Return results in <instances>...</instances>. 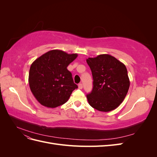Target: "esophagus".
Listing matches in <instances>:
<instances>
[{"mask_svg": "<svg viewBox=\"0 0 157 157\" xmlns=\"http://www.w3.org/2000/svg\"><path fill=\"white\" fill-rule=\"evenodd\" d=\"M78 88H79V89H82V87H83V86H82V84H81V83L78 84Z\"/></svg>", "mask_w": 157, "mask_h": 157, "instance_id": "1", "label": "esophagus"}]
</instances>
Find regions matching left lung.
<instances>
[{
  "label": "left lung",
  "mask_w": 157,
  "mask_h": 157,
  "mask_svg": "<svg viewBox=\"0 0 157 157\" xmlns=\"http://www.w3.org/2000/svg\"><path fill=\"white\" fill-rule=\"evenodd\" d=\"M92 71L93 88L86 98L90 105L99 111L114 110L124 100L130 87V80L124 63L109 54L88 58Z\"/></svg>",
  "instance_id": "1"
}]
</instances>
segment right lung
Here are the masks:
<instances>
[{
    "instance_id": "right-lung-1",
    "label": "right lung",
    "mask_w": 157,
    "mask_h": 157,
    "mask_svg": "<svg viewBox=\"0 0 157 157\" xmlns=\"http://www.w3.org/2000/svg\"><path fill=\"white\" fill-rule=\"evenodd\" d=\"M77 56V54L52 50L33 61L29 69V84L33 96L42 105L55 108L63 105L78 88L67 69Z\"/></svg>"
}]
</instances>
